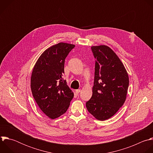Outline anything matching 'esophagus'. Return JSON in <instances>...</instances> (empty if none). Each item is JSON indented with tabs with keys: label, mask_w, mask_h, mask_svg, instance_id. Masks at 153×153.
Returning a JSON list of instances; mask_svg holds the SVG:
<instances>
[{
	"label": "esophagus",
	"mask_w": 153,
	"mask_h": 153,
	"mask_svg": "<svg viewBox=\"0 0 153 153\" xmlns=\"http://www.w3.org/2000/svg\"><path fill=\"white\" fill-rule=\"evenodd\" d=\"M80 91H81V89H78V90H75V93H76V95H78L79 94Z\"/></svg>",
	"instance_id": "34e87169"
}]
</instances>
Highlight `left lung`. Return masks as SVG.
<instances>
[{
  "label": "left lung",
  "instance_id": "1",
  "mask_svg": "<svg viewBox=\"0 0 153 153\" xmlns=\"http://www.w3.org/2000/svg\"><path fill=\"white\" fill-rule=\"evenodd\" d=\"M91 49L97 60L92 97L86 107L97 119L105 120L124 104L129 78L123 63L110 48L100 45Z\"/></svg>",
  "mask_w": 153,
  "mask_h": 153
}]
</instances>
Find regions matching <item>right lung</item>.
I'll return each mask as SVG.
<instances>
[{
  "instance_id": "obj_1",
  "label": "right lung",
  "mask_w": 153,
  "mask_h": 153,
  "mask_svg": "<svg viewBox=\"0 0 153 153\" xmlns=\"http://www.w3.org/2000/svg\"><path fill=\"white\" fill-rule=\"evenodd\" d=\"M75 46L61 42L46 49L37 59L30 77L33 97L41 110L54 119L66 113L74 92L62 78L65 58Z\"/></svg>"
}]
</instances>
